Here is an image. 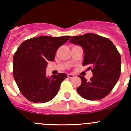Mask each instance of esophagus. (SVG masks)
I'll use <instances>...</instances> for the list:
<instances>
[{
    "instance_id": "esophagus-1",
    "label": "esophagus",
    "mask_w": 131,
    "mask_h": 131,
    "mask_svg": "<svg viewBox=\"0 0 131 131\" xmlns=\"http://www.w3.org/2000/svg\"><path fill=\"white\" fill-rule=\"evenodd\" d=\"M67 76H68V78H72L74 77V75L72 74H67Z\"/></svg>"
}]
</instances>
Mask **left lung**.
<instances>
[{
  "label": "left lung",
  "instance_id": "left-lung-1",
  "mask_svg": "<svg viewBox=\"0 0 131 131\" xmlns=\"http://www.w3.org/2000/svg\"><path fill=\"white\" fill-rule=\"evenodd\" d=\"M70 42L83 48L82 64L88 67L93 74L89 81L79 76L82 83L77 88L78 93L89 101L102 99L111 92L119 78V53L111 40L93 33L72 36Z\"/></svg>",
  "mask_w": 131,
  "mask_h": 131
}]
</instances>
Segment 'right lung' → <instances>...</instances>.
<instances>
[{"label": "right lung", "mask_w": 131, "mask_h": 131, "mask_svg": "<svg viewBox=\"0 0 131 131\" xmlns=\"http://www.w3.org/2000/svg\"><path fill=\"white\" fill-rule=\"evenodd\" d=\"M70 36L31 38L19 46L13 59V75L22 95L35 103L48 102L57 94L64 73L46 76L49 61H53L58 48Z\"/></svg>", "instance_id": "1"}]
</instances>
